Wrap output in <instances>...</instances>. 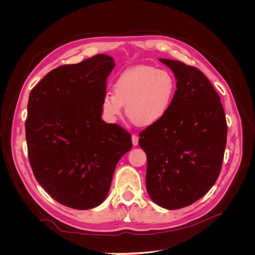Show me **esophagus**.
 I'll list each match as a JSON object with an SVG mask.
<instances>
[{
  "mask_svg": "<svg viewBox=\"0 0 255 255\" xmlns=\"http://www.w3.org/2000/svg\"><path fill=\"white\" fill-rule=\"evenodd\" d=\"M138 140H139V137H138L136 134H133V135H132V142H133V145H137V144H138Z\"/></svg>",
  "mask_w": 255,
  "mask_h": 255,
  "instance_id": "1",
  "label": "esophagus"
}]
</instances>
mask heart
<instances>
[{
	"instance_id": "obj_1",
	"label": "heart",
	"mask_w": 255,
	"mask_h": 255,
	"mask_svg": "<svg viewBox=\"0 0 255 255\" xmlns=\"http://www.w3.org/2000/svg\"><path fill=\"white\" fill-rule=\"evenodd\" d=\"M176 80L171 72L152 66H137L123 71L114 83V94L106 91L101 109L109 121H116L126 106L135 126L148 128L163 119L172 104Z\"/></svg>"
}]
</instances>
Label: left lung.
<instances>
[{"label": "left lung", "mask_w": 255, "mask_h": 255, "mask_svg": "<svg viewBox=\"0 0 255 255\" xmlns=\"http://www.w3.org/2000/svg\"><path fill=\"white\" fill-rule=\"evenodd\" d=\"M176 79L165 117L139 134L146 154V191L154 203L179 210L202 198L217 181L227 144L220 97L196 67L159 59Z\"/></svg>", "instance_id": "8db88e82"}]
</instances>
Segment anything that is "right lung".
<instances>
[{
  "instance_id": "right-lung-1",
  "label": "right lung",
  "mask_w": 255,
  "mask_h": 255,
  "mask_svg": "<svg viewBox=\"0 0 255 255\" xmlns=\"http://www.w3.org/2000/svg\"><path fill=\"white\" fill-rule=\"evenodd\" d=\"M115 67L105 54L50 71L32 89L25 136L28 160L42 188L65 206L89 210L109 194L132 137L102 120L106 80Z\"/></svg>"
}]
</instances>
